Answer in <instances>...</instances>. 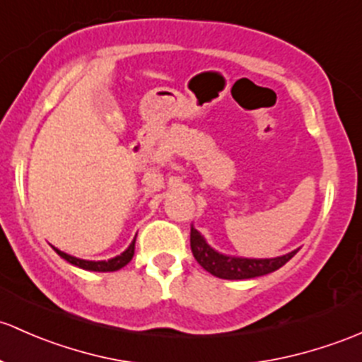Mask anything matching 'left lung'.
<instances>
[{
    "label": "left lung",
    "instance_id": "left-lung-1",
    "mask_svg": "<svg viewBox=\"0 0 362 362\" xmlns=\"http://www.w3.org/2000/svg\"><path fill=\"white\" fill-rule=\"evenodd\" d=\"M191 250L197 264L213 276L220 279H251V277L265 276L283 267L286 262H290L298 250H293L283 257L276 258H245L235 257V255H227L222 251H216L208 245L204 235L191 227Z\"/></svg>",
    "mask_w": 362,
    "mask_h": 362
}]
</instances>
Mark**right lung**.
<instances>
[{"instance_id":"obj_1","label":"right lung","mask_w":362,"mask_h":362,"mask_svg":"<svg viewBox=\"0 0 362 362\" xmlns=\"http://www.w3.org/2000/svg\"><path fill=\"white\" fill-rule=\"evenodd\" d=\"M52 248L57 251V255H59V257H62L64 260H67L71 265H76V267H79V269H85V271H93V272H114V271H119V269H123L127 264H130V260L133 258V253H135V239H133V241L130 243V246H128V248L124 250L121 255H117V257H114V258H109V260H98V262L83 260V258L72 257V255L66 253V251H60L59 248H55V246H52Z\"/></svg>"}]
</instances>
